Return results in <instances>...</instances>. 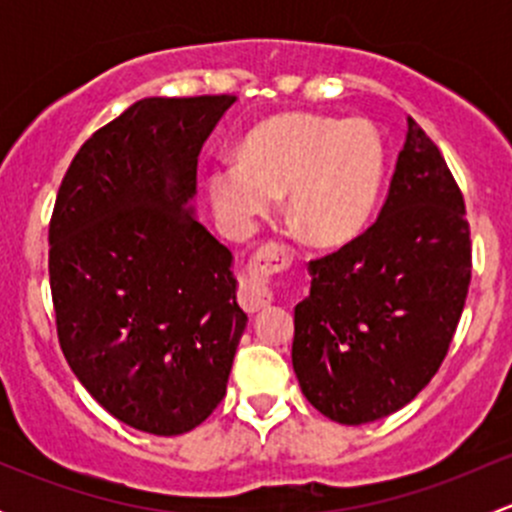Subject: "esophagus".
<instances>
[{"label": "esophagus", "mask_w": 512, "mask_h": 512, "mask_svg": "<svg viewBox=\"0 0 512 512\" xmlns=\"http://www.w3.org/2000/svg\"><path fill=\"white\" fill-rule=\"evenodd\" d=\"M272 260H277V257L267 255L260 265H255V272H250V277H245V280H242L240 292H237V299H240V304L245 312H260V309L270 307L272 304V292L265 282V275H270V272L275 270Z\"/></svg>", "instance_id": "obj_1"}]
</instances>
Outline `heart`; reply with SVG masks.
Returning a JSON list of instances; mask_svg holds the SVG:
<instances>
[{"instance_id": "heart-1", "label": "heart", "mask_w": 512, "mask_h": 512, "mask_svg": "<svg viewBox=\"0 0 512 512\" xmlns=\"http://www.w3.org/2000/svg\"><path fill=\"white\" fill-rule=\"evenodd\" d=\"M384 175V143L364 118L282 113L257 123L237 160L208 180L220 225L242 237L285 195L289 225L319 245L344 242L364 225Z\"/></svg>"}]
</instances>
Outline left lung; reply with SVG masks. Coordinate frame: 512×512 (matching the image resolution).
<instances>
[{
	"label": "left lung",
	"mask_w": 512,
	"mask_h": 512,
	"mask_svg": "<svg viewBox=\"0 0 512 512\" xmlns=\"http://www.w3.org/2000/svg\"><path fill=\"white\" fill-rule=\"evenodd\" d=\"M379 218L309 262L292 366L309 404L359 426L404 409L433 379L471 285L466 203L414 118Z\"/></svg>",
	"instance_id": "1"
}]
</instances>
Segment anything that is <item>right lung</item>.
I'll use <instances>...</instances> for the list:
<instances>
[{
  "instance_id": "right-lung-1",
  "label": "right lung",
  "mask_w": 512,
  "mask_h": 512,
  "mask_svg": "<svg viewBox=\"0 0 512 512\" xmlns=\"http://www.w3.org/2000/svg\"><path fill=\"white\" fill-rule=\"evenodd\" d=\"M237 98H143L79 148L49 223L61 352L126 426L193 431L223 401L247 314L195 220L203 143Z\"/></svg>"
}]
</instances>
